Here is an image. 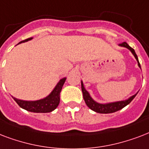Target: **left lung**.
Segmentation results:
<instances>
[{
	"label": "left lung",
	"mask_w": 149,
	"mask_h": 149,
	"mask_svg": "<svg viewBox=\"0 0 149 149\" xmlns=\"http://www.w3.org/2000/svg\"><path fill=\"white\" fill-rule=\"evenodd\" d=\"M119 46L127 48L132 53L134 56L135 57L136 61H138V67L141 68L140 63L138 61V56H137L134 49L133 48H131L126 42H122ZM81 90H82L83 93V98H84V100H85V103L88 106V107L92 109V110H93V111L99 113H114V112H116L120 110V109H123L124 107L127 106L134 100V98L135 97L136 95L138 93V92L136 94H134V95L131 96V97H129L127 100H122V101H117V102H108V103H100V102H97L96 101L93 100L92 96L90 95V94H89V93L85 89L82 81H81Z\"/></svg>",
	"instance_id": "1"
}]
</instances>
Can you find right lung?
I'll return each instance as SVG.
<instances>
[{
    "label": "right lung",
    "mask_w": 149,
    "mask_h": 149,
    "mask_svg": "<svg viewBox=\"0 0 149 149\" xmlns=\"http://www.w3.org/2000/svg\"><path fill=\"white\" fill-rule=\"evenodd\" d=\"M31 40H33L32 37L29 38L27 40H22L19 43L28 42ZM66 78H61L57 82L51 93L43 99H41V100H35V101H25V100L16 99L13 96L12 98L21 108H22L27 111L33 112V113H49L58 107L59 103H60L61 92L62 87L66 81Z\"/></svg>",
    "instance_id": "1"
}]
</instances>
